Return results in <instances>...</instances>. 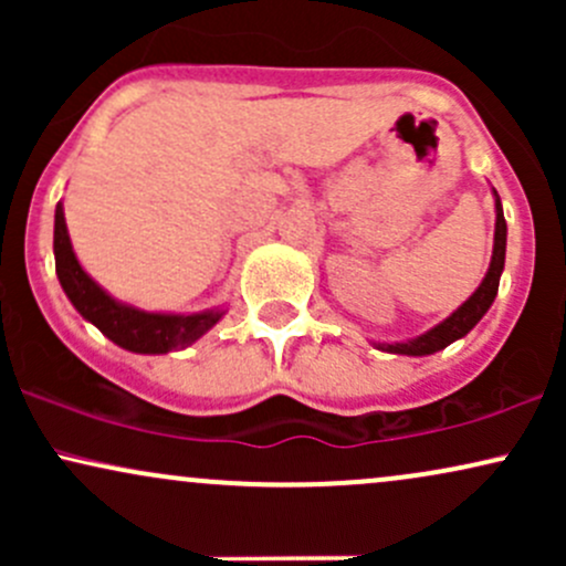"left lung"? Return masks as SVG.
<instances>
[{
  "mask_svg": "<svg viewBox=\"0 0 566 566\" xmlns=\"http://www.w3.org/2000/svg\"><path fill=\"white\" fill-rule=\"evenodd\" d=\"M492 199H495V239H492L490 269H486L482 284L471 292L469 301L460 303L447 319L433 324V327L426 329L423 335L409 337V340H373L375 348L399 356H431L437 354V350L450 346V343L469 335L471 329L482 322V316L490 311V305L495 303L497 297L500 274H503L505 269V237H509V226H505L503 218V205H500L495 188H492Z\"/></svg>",
  "mask_w": 566,
  "mask_h": 566,
  "instance_id": "obj_1",
  "label": "left lung"
}]
</instances>
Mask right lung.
Returning <instances> with one entry per match:
<instances>
[{
    "label": "right lung",
    "mask_w": 566,
    "mask_h": 566,
    "mask_svg": "<svg viewBox=\"0 0 566 566\" xmlns=\"http://www.w3.org/2000/svg\"><path fill=\"white\" fill-rule=\"evenodd\" d=\"M53 252L57 282L82 319L95 324L108 340L133 354H170V350L188 348L201 335L210 333L226 314L223 305L193 311V314H172V311H143L133 303L116 301L112 292L103 290L82 269L69 237L63 201H57L55 207Z\"/></svg>",
    "instance_id": "right-lung-1"
}]
</instances>
